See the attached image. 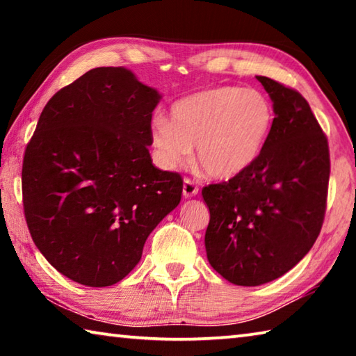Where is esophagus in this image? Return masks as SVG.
Segmentation results:
<instances>
[{
	"mask_svg": "<svg viewBox=\"0 0 356 356\" xmlns=\"http://www.w3.org/2000/svg\"><path fill=\"white\" fill-rule=\"evenodd\" d=\"M182 193L185 197H193L200 193V186L191 179H184V186H182Z\"/></svg>",
	"mask_w": 356,
	"mask_h": 356,
	"instance_id": "esophagus-1",
	"label": "esophagus"
}]
</instances>
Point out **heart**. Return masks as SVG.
Here are the masks:
<instances>
[{"mask_svg": "<svg viewBox=\"0 0 356 356\" xmlns=\"http://www.w3.org/2000/svg\"><path fill=\"white\" fill-rule=\"evenodd\" d=\"M275 124L270 99L256 89L215 86L174 102L170 120L156 116L150 144L165 168L195 159L207 176L229 180L243 174L261 156Z\"/></svg>", "mask_w": 356, "mask_h": 356, "instance_id": "b5f03b06", "label": "heart"}]
</instances>
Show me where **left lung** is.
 Listing matches in <instances>:
<instances>
[{
  "label": "left lung",
  "mask_w": 356,
  "mask_h": 356,
  "mask_svg": "<svg viewBox=\"0 0 356 356\" xmlns=\"http://www.w3.org/2000/svg\"><path fill=\"white\" fill-rule=\"evenodd\" d=\"M275 108L261 156L240 176L210 184L206 251L212 267L237 286L280 278L321 234L327 210L330 149L309 104L295 89L257 76Z\"/></svg>",
  "instance_id": "left-lung-1"
}]
</instances>
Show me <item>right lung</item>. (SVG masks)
I'll return each mask as SVG.
<instances>
[{"label":"right lung","instance_id":"obj_1","mask_svg":"<svg viewBox=\"0 0 356 356\" xmlns=\"http://www.w3.org/2000/svg\"><path fill=\"white\" fill-rule=\"evenodd\" d=\"M159 100L127 69H92L47 102L25 149L29 234L78 284L125 278L149 234L180 202V174L155 168L147 149Z\"/></svg>","mask_w":356,"mask_h":356}]
</instances>
